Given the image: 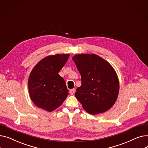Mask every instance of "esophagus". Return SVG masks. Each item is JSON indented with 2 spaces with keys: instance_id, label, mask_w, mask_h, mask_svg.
<instances>
[{
  "instance_id": "obj_1",
  "label": "esophagus",
  "mask_w": 148,
  "mask_h": 148,
  "mask_svg": "<svg viewBox=\"0 0 148 148\" xmlns=\"http://www.w3.org/2000/svg\"><path fill=\"white\" fill-rule=\"evenodd\" d=\"M74 93H75V89H71V90H69V94H71V95H73Z\"/></svg>"
}]
</instances>
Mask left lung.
Instances as JSON below:
<instances>
[{
    "mask_svg": "<svg viewBox=\"0 0 148 148\" xmlns=\"http://www.w3.org/2000/svg\"><path fill=\"white\" fill-rule=\"evenodd\" d=\"M72 59L82 78V85L76 89L75 97L84 110L91 114L109 110L119 91V82L114 68L95 54H76Z\"/></svg>",
    "mask_w": 148,
    "mask_h": 148,
    "instance_id": "left-lung-1",
    "label": "left lung"
}]
</instances>
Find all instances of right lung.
I'll return each instance as SVG.
<instances>
[{
    "label": "right lung",
    "instance_id": "right-lung-1",
    "mask_svg": "<svg viewBox=\"0 0 148 148\" xmlns=\"http://www.w3.org/2000/svg\"><path fill=\"white\" fill-rule=\"evenodd\" d=\"M69 54L48 56L34 66L28 80L30 97L38 107L49 112L58 108L68 95L65 82L58 73Z\"/></svg>",
    "mask_w": 148,
    "mask_h": 148
}]
</instances>
